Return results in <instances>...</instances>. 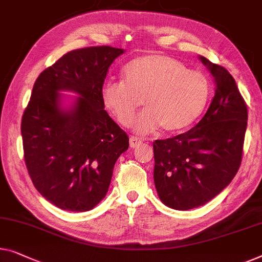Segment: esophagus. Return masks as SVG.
Listing matches in <instances>:
<instances>
[{"label": "esophagus", "instance_id": "34e87169", "mask_svg": "<svg viewBox=\"0 0 262 262\" xmlns=\"http://www.w3.org/2000/svg\"><path fill=\"white\" fill-rule=\"evenodd\" d=\"M140 144H142V140L137 137H134V136H131L130 137V146L131 147H137L139 146Z\"/></svg>", "mask_w": 262, "mask_h": 262}]
</instances>
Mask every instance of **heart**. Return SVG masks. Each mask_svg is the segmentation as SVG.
I'll return each instance as SVG.
<instances>
[{
	"instance_id": "b5f03b06",
	"label": "heart",
	"mask_w": 262,
	"mask_h": 262,
	"mask_svg": "<svg viewBox=\"0 0 262 262\" xmlns=\"http://www.w3.org/2000/svg\"><path fill=\"white\" fill-rule=\"evenodd\" d=\"M209 94L206 75L163 54L132 60L124 67L123 81H106L101 87L105 108L123 126L132 124L142 101L145 111L136 123L139 134L159 126L165 132L190 126L202 115Z\"/></svg>"
}]
</instances>
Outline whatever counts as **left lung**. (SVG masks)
I'll use <instances>...</instances> for the list:
<instances>
[{"label": "left lung", "instance_id": "obj_1", "mask_svg": "<svg viewBox=\"0 0 262 262\" xmlns=\"http://www.w3.org/2000/svg\"><path fill=\"white\" fill-rule=\"evenodd\" d=\"M199 59L215 82L209 108L185 134L154 142L155 187L159 200L176 210L203 206L232 182L247 128V106L234 78L225 67Z\"/></svg>", "mask_w": 262, "mask_h": 262}]
</instances>
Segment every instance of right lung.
<instances>
[{"label": "right lung", "instance_id": "right-lung-1", "mask_svg": "<svg viewBox=\"0 0 262 262\" xmlns=\"http://www.w3.org/2000/svg\"><path fill=\"white\" fill-rule=\"evenodd\" d=\"M124 52L110 46L71 51L33 86L21 123L25 162L37 191L62 210L93 209L107 194L117 159L128 149L127 135L101 100L108 68Z\"/></svg>", "mask_w": 262, "mask_h": 262}]
</instances>
